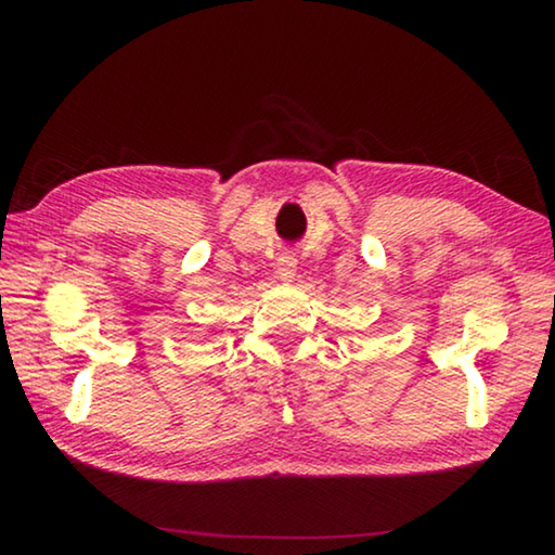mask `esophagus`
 <instances>
[{
    "label": "esophagus",
    "mask_w": 555,
    "mask_h": 555,
    "mask_svg": "<svg viewBox=\"0 0 555 555\" xmlns=\"http://www.w3.org/2000/svg\"><path fill=\"white\" fill-rule=\"evenodd\" d=\"M276 276H279V281H284V284H294V281H296V259H294V255H281L276 259Z\"/></svg>",
    "instance_id": "obj_1"
}]
</instances>
